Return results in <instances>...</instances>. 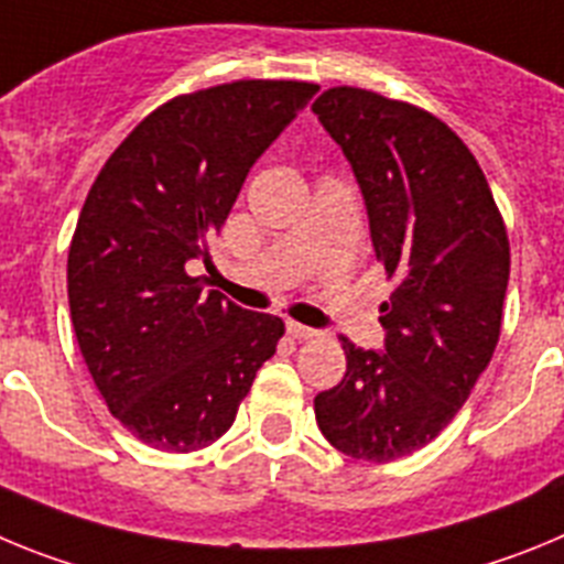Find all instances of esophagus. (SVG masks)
<instances>
[{"label": "esophagus", "mask_w": 564, "mask_h": 564, "mask_svg": "<svg viewBox=\"0 0 564 564\" xmlns=\"http://www.w3.org/2000/svg\"><path fill=\"white\" fill-rule=\"evenodd\" d=\"M288 333H291L293 338H299V341H311V338L318 336V330H313V327H305V325H299V322H288Z\"/></svg>", "instance_id": "34e87169"}]
</instances>
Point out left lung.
Returning <instances> with one entry per match:
<instances>
[{
	"label": "left lung",
	"instance_id": "left-lung-1",
	"mask_svg": "<svg viewBox=\"0 0 564 564\" xmlns=\"http://www.w3.org/2000/svg\"><path fill=\"white\" fill-rule=\"evenodd\" d=\"M313 112L347 154L387 279L383 350L341 336L347 372L313 401L347 457L390 463L423 449L460 412L495 356L508 234L486 174L437 115L361 87H330Z\"/></svg>",
	"mask_w": 564,
	"mask_h": 564
}]
</instances>
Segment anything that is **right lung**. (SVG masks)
<instances>
[{"instance_id": "right-lung-1", "label": "right lung", "mask_w": 564, "mask_h": 564, "mask_svg": "<svg viewBox=\"0 0 564 564\" xmlns=\"http://www.w3.org/2000/svg\"><path fill=\"white\" fill-rule=\"evenodd\" d=\"M242 78L149 112L109 154L67 257L69 316L109 412L152 449L186 455L231 430L285 322L192 276L257 158L316 93Z\"/></svg>"}]
</instances>
